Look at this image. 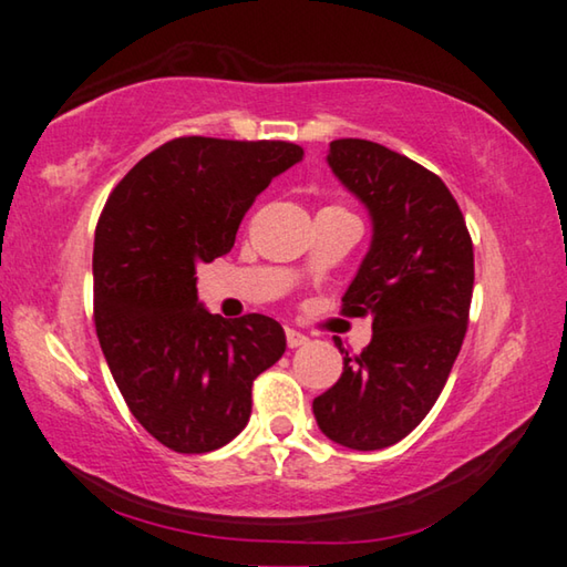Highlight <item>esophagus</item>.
<instances>
[{
	"mask_svg": "<svg viewBox=\"0 0 567 567\" xmlns=\"http://www.w3.org/2000/svg\"><path fill=\"white\" fill-rule=\"evenodd\" d=\"M285 338H287V348L295 350V348H302V344H307V338L302 332H297L292 328L285 330Z\"/></svg>",
	"mask_w": 567,
	"mask_h": 567,
	"instance_id": "1",
	"label": "esophagus"
}]
</instances>
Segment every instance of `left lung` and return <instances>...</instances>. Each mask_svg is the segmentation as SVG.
<instances>
[{"instance_id": "8db88e82", "label": "left lung", "mask_w": 567, "mask_h": 567, "mask_svg": "<svg viewBox=\"0 0 567 567\" xmlns=\"http://www.w3.org/2000/svg\"><path fill=\"white\" fill-rule=\"evenodd\" d=\"M328 165L372 223L370 249L342 297L372 318V340L315 398L332 443L382 450L415 430L443 392L463 348L473 297V239L445 182L378 142L334 140Z\"/></svg>"}]
</instances>
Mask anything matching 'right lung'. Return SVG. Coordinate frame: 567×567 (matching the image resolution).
<instances>
[{
	"instance_id": "right-lung-1",
	"label": "right lung",
	"mask_w": 567,
	"mask_h": 567,
	"mask_svg": "<svg viewBox=\"0 0 567 567\" xmlns=\"http://www.w3.org/2000/svg\"><path fill=\"white\" fill-rule=\"evenodd\" d=\"M302 159L292 142L179 137L134 165L94 233V328L142 427L199 455L243 433L252 382L282 358L267 315L225 320L197 300V265L235 245L272 177Z\"/></svg>"
}]
</instances>
